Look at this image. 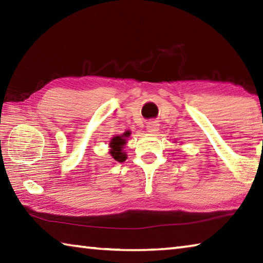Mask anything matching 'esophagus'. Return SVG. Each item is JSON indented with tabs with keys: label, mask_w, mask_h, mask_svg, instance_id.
I'll use <instances>...</instances> for the list:
<instances>
[{
	"label": "esophagus",
	"mask_w": 263,
	"mask_h": 263,
	"mask_svg": "<svg viewBox=\"0 0 263 263\" xmlns=\"http://www.w3.org/2000/svg\"><path fill=\"white\" fill-rule=\"evenodd\" d=\"M146 130L148 133H155L159 130V124L157 121H151L147 123V126H146Z\"/></svg>",
	"instance_id": "obj_1"
}]
</instances>
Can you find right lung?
Masks as SVG:
<instances>
[{
    "instance_id": "1",
    "label": "right lung",
    "mask_w": 263,
    "mask_h": 263,
    "mask_svg": "<svg viewBox=\"0 0 263 263\" xmlns=\"http://www.w3.org/2000/svg\"><path fill=\"white\" fill-rule=\"evenodd\" d=\"M131 133L130 132H124L122 136H116L112 139L110 140L109 145H110V154L116 161L118 162H124L126 160V154L125 152H123V147L124 145L126 144V138L130 137Z\"/></svg>"
}]
</instances>
